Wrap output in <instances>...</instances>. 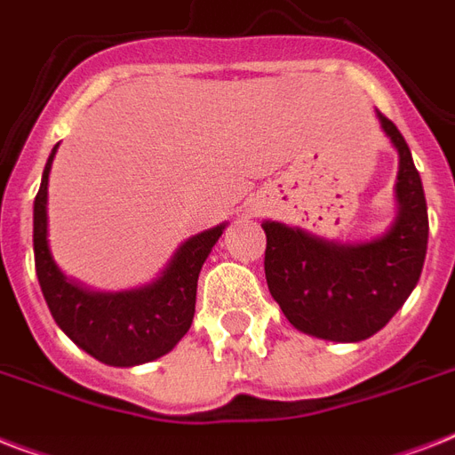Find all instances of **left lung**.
<instances>
[{"instance_id": "left-lung-1", "label": "left lung", "mask_w": 455, "mask_h": 455, "mask_svg": "<svg viewBox=\"0 0 455 455\" xmlns=\"http://www.w3.org/2000/svg\"><path fill=\"white\" fill-rule=\"evenodd\" d=\"M399 156L396 217L371 241L339 243L281 221H262L271 298L298 331L331 342H361L387 325L416 288L427 252V203L409 144L375 110Z\"/></svg>"}]
</instances>
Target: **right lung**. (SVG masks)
Instances as JSON below:
<instances>
[{"label": "right lung", "mask_w": 455, "mask_h": 455, "mask_svg": "<svg viewBox=\"0 0 455 455\" xmlns=\"http://www.w3.org/2000/svg\"><path fill=\"white\" fill-rule=\"evenodd\" d=\"M56 148L59 144L46 160L32 210L35 269L53 321L80 349L108 366L130 368L160 359L191 328L200 269L224 234L227 221L181 243L151 283L120 292L92 291L68 278L49 248L46 200Z\"/></svg>", "instance_id": "obj_1"}]
</instances>
